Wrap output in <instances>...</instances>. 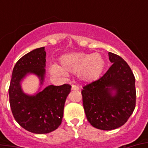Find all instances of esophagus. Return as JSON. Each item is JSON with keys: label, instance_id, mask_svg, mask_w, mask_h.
I'll use <instances>...</instances> for the list:
<instances>
[{"label": "esophagus", "instance_id": "1", "mask_svg": "<svg viewBox=\"0 0 148 148\" xmlns=\"http://www.w3.org/2000/svg\"><path fill=\"white\" fill-rule=\"evenodd\" d=\"M79 87L77 85H72L71 86V90H79Z\"/></svg>", "mask_w": 148, "mask_h": 148}]
</instances>
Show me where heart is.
<instances>
[{
  "mask_svg": "<svg viewBox=\"0 0 148 148\" xmlns=\"http://www.w3.org/2000/svg\"><path fill=\"white\" fill-rule=\"evenodd\" d=\"M104 67L105 60L100 53L77 52L61 56L60 66L53 65L51 70L53 74L58 75L77 74L81 81L92 82L101 77Z\"/></svg>",
  "mask_w": 148,
  "mask_h": 148,
  "instance_id": "b5f03b06",
  "label": "heart"
}]
</instances>
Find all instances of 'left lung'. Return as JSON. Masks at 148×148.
<instances>
[{"instance_id": "8db88e82", "label": "left lung", "mask_w": 148, "mask_h": 148, "mask_svg": "<svg viewBox=\"0 0 148 148\" xmlns=\"http://www.w3.org/2000/svg\"><path fill=\"white\" fill-rule=\"evenodd\" d=\"M108 56L113 64L108 71L81 91L87 119L103 131L124 125L136 103L135 78L131 67L120 56L111 52Z\"/></svg>"}]
</instances>
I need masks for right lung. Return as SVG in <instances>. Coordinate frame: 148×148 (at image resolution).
Listing matches in <instances>:
<instances>
[{
    "instance_id": "1",
    "label": "right lung",
    "mask_w": 148,
    "mask_h": 148,
    "mask_svg": "<svg viewBox=\"0 0 148 148\" xmlns=\"http://www.w3.org/2000/svg\"><path fill=\"white\" fill-rule=\"evenodd\" d=\"M46 52L45 47L37 48L23 56L13 69L9 88L10 105L15 121L27 131L34 134H47L61 124L64 108L71 86L49 85L33 95L24 92L21 82L29 74L45 81Z\"/></svg>"
}]
</instances>
